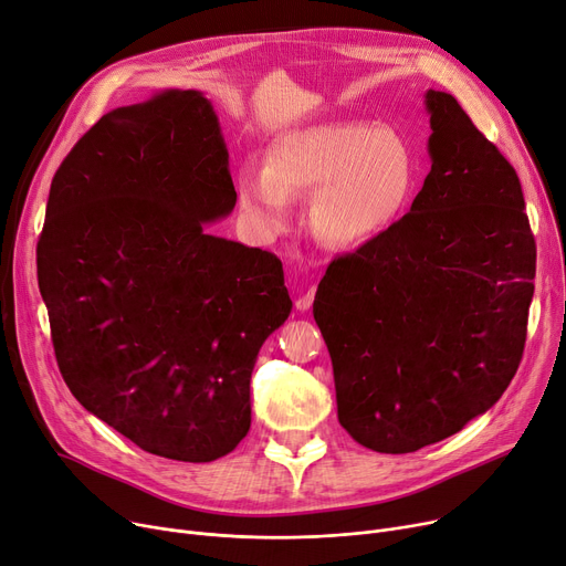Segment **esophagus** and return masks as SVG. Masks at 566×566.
I'll return each mask as SVG.
<instances>
[{
	"mask_svg": "<svg viewBox=\"0 0 566 566\" xmlns=\"http://www.w3.org/2000/svg\"><path fill=\"white\" fill-rule=\"evenodd\" d=\"M314 295H316V289L314 286H310L298 301H295V310L298 312H307L310 307H312V303H314Z\"/></svg>",
	"mask_w": 566,
	"mask_h": 566,
	"instance_id": "34e87169",
	"label": "esophagus"
}]
</instances>
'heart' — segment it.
I'll use <instances>...</instances> for the list:
<instances>
[{
	"label": "heart",
	"instance_id": "1",
	"mask_svg": "<svg viewBox=\"0 0 566 566\" xmlns=\"http://www.w3.org/2000/svg\"><path fill=\"white\" fill-rule=\"evenodd\" d=\"M415 156L390 126L318 124L277 135L265 167L243 165L238 211L261 241L286 231L293 197L312 195L310 227L318 241L355 250L388 231L412 197Z\"/></svg>",
	"mask_w": 566,
	"mask_h": 566
}]
</instances>
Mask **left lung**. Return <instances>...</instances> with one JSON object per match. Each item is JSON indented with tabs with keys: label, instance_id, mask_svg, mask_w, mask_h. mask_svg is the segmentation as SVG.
Returning <instances> with one entry per match:
<instances>
[{
	"label": "left lung",
	"instance_id": "8db88e82",
	"mask_svg": "<svg viewBox=\"0 0 566 566\" xmlns=\"http://www.w3.org/2000/svg\"><path fill=\"white\" fill-rule=\"evenodd\" d=\"M431 171L410 211L328 265L314 321L339 424L382 454L418 452L484 415L514 378L537 248L514 167L454 96L424 94Z\"/></svg>",
	"mask_w": 566,
	"mask_h": 566
}]
</instances>
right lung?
Segmentation results:
<instances>
[{
    "mask_svg": "<svg viewBox=\"0 0 566 566\" xmlns=\"http://www.w3.org/2000/svg\"><path fill=\"white\" fill-rule=\"evenodd\" d=\"M233 206L195 88L107 112L52 178L36 268L59 371L156 457L216 461L248 436L259 348L293 307L275 254L206 231Z\"/></svg>",
    "mask_w": 566,
    "mask_h": 566,
    "instance_id": "1",
    "label": "right lung"
}]
</instances>
